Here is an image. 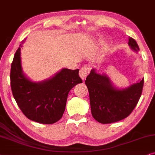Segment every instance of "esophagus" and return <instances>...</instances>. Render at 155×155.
<instances>
[{
	"instance_id": "obj_1",
	"label": "esophagus",
	"mask_w": 155,
	"mask_h": 155,
	"mask_svg": "<svg viewBox=\"0 0 155 155\" xmlns=\"http://www.w3.org/2000/svg\"><path fill=\"white\" fill-rule=\"evenodd\" d=\"M88 72H89V69L86 67H82L79 71V76L82 79H84L86 77V76L88 75Z\"/></svg>"
}]
</instances>
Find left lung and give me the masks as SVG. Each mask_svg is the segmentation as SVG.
<instances>
[{"label": "left lung", "mask_w": 155, "mask_h": 155, "mask_svg": "<svg viewBox=\"0 0 155 155\" xmlns=\"http://www.w3.org/2000/svg\"><path fill=\"white\" fill-rule=\"evenodd\" d=\"M128 45L136 51L140 50L133 38H129ZM85 83L89 92L93 117L102 124H108L121 120L133 112L142 95L144 78L128 88L117 89L109 77L92 69Z\"/></svg>", "instance_id": "1"}]
</instances>
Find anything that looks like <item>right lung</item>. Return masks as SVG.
Returning a JSON list of instances; mask_svg holds the SVG:
<instances>
[{"mask_svg":"<svg viewBox=\"0 0 155 155\" xmlns=\"http://www.w3.org/2000/svg\"><path fill=\"white\" fill-rule=\"evenodd\" d=\"M79 71V69H63L50 79L40 83L32 82L22 73L18 47L10 69L12 93L28 119L42 124H53L62 117L70 90L82 83Z\"/></svg>","mask_w":155,"mask_h":155,"instance_id":"obj_1","label":"right lung"}]
</instances>
